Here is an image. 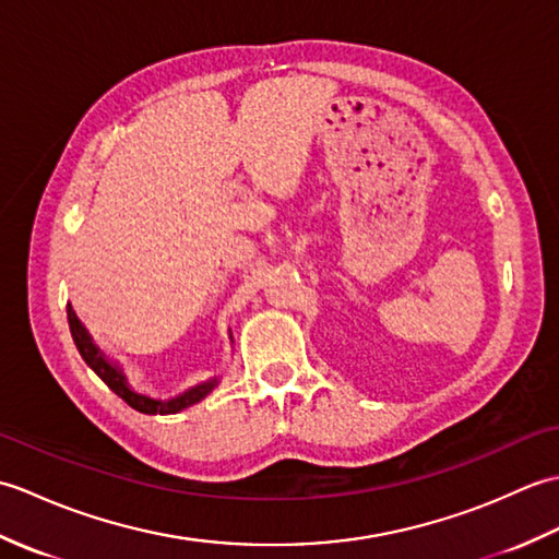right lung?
I'll return each instance as SVG.
<instances>
[{
    "instance_id": "add662e5",
    "label": "right lung",
    "mask_w": 559,
    "mask_h": 559,
    "mask_svg": "<svg viewBox=\"0 0 559 559\" xmlns=\"http://www.w3.org/2000/svg\"><path fill=\"white\" fill-rule=\"evenodd\" d=\"M67 317H69V329H71V338H74L76 348L81 353V358L86 360V365L91 367L93 372H96L105 384H108L117 396H120L122 401H127L129 406H132L134 411L139 413H146V415H173V413H180L189 406H194V403H199L201 399H206L213 389L218 386L221 377H211L206 379V382H199L194 386H189L187 391H182V394H177L173 399H153L148 394H141V391L132 389V384H129V379L122 370L120 362L110 360L108 355H105L98 346L96 341H93V336L88 334V329L81 324V319L76 317L74 307H67ZM230 341H233V334H230Z\"/></svg>"
}]
</instances>
